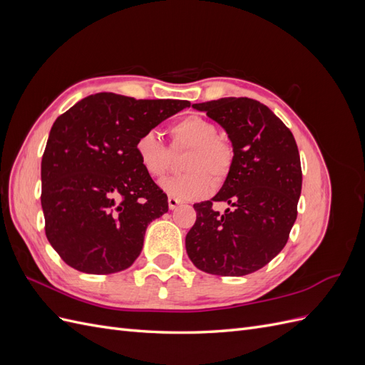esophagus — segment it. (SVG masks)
Here are the masks:
<instances>
[{"label":"esophagus","instance_id":"34e87169","mask_svg":"<svg viewBox=\"0 0 365 365\" xmlns=\"http://www.w3.org/2000/svg\"><path fill=\"white\" fill-rule=\"evenodd\" d=\"M168 202H169V208H170V210L178 208V207H180V204H181V201H180V200H176V197H172V196H169Z\"/></svg>","mask_w":365,"mask_h":365}]
</instances>
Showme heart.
<instances>
[{
  "mask_svg": "<svg viewBox=\"0 0 365 365\" xmlns=\"http://www.w3.org/2000/svg\"><path fill=\"white\" fill-rule=\"evenodd\" d=\"M172 149H190L182 169L185 175L173 176L161 182V189L181 201L202 200L213 192L215 182H222L233 163V150L222 138L212 121L201 115L184 117L170 128ZM138 163L150 178L160 180L172 165V152L165 148L157 132L148 130L135 141ZM212 175L211 179L209 176Z\"/></svg>",
  "mask_w": 365,
  "mask_h": 365,
  "instance_id": "heart-1",
  "label": "heart"
}]
</instances>
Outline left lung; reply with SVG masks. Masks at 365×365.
I'll use <instances>...</instances> for the list:
<instances>
[{
    "mask_svg": "<svg viewBox=\"0 0 365 365\" xmlns=\"http://www.w3.org/2000/svg\"><path fill=\"white\" fill-rule=\"evenodd\" d=\"M224 128L233 163L220 190L195 204L185 250L197 269L240 277L268 264L284 248L302 193L300 153L292 132L268 106L248 97L192 105ZM213 202L229 208L219 214Z\"/></svg>",
    "mask_w": 365,
    "mask_h": 365,
    "instance_id": "obj_1",
    "label": "left lung"
}]
</instances>
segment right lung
Masks as SVG:
<instances>
[{"mask_svg":"<svg viewBox=\"0 0 365 365\" xmlns=\"http://www.w3.org/2000/svg\"><path fill=\"white\" fill-rule=\"evenodd\" d=\"M114 93L82 98L56 118L41 164L46 235L62 260L86 274L129 268L168 196L143 170L135 141L189 108Z\"/></svg>","mask_w":365,"mask_h":365,"instance_id":"add662e5","label":"right lung"}]
</instances>
